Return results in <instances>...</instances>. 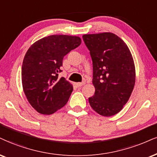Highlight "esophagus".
Instances as JSON below:
<instances>
[{
    "label": "esophagus",
    "mask_w": 157,
    "mask_h": 157,
    "mask_svg": "<svg viewBox=\"0 0 157 157\" xmlns=\"http://www.w3.org/2000/svg\"><path fill=\"white\" fill-rule=\"evenodd\" d=\"M85 83L84 82H78V83H75V86H77V87H81V86H82L83 85H84Z\"/></svg>",
    "instance_id": "obj_1"
}]
</instances>
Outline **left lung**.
Instances as JSON below:
<instances>
[{"label": "left lung", "instance_id": "8db88e82", "mask_svg": "<svg viewBox=\"0 0 157 157\" xmlns=\"http://www.w3.org/2000/svg\"><path fill=\"white\" fill-rule=\"evenodd\" d=\"M83 40L93 65L95 92L89 98L91 107L103 117L115 115L128 101L135 86L132 54L124 40L112 33L85 34Z\"/></svg>", "mask_w": 157, "mask_h": 157}]
</instances>
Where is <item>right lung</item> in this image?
I'll return each instance as SVG.
<instances>
[{
	"instance_id": "1",
	"label": "right lung",
	"mask_w": 157,
	"mask_h": 157,
	"mask_svg": "<svg viewBox=\"0 0 157 157\" xmlns=\"http://www.w3.org/2000/svg\"><path fill=\"white\" fill-rule=\"evenodd\" d=\"M82 43L78 36L52 35L33 44L25 54L22 67L23 91L39 113L50 115L65 105L73 85L61 72L64 56Z\"/></svg>"
}]
</instances>
